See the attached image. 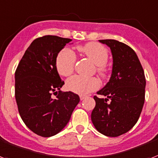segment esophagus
Returning <instances> with one entry per match:
<instances>
[{"label": "esophagus", "mask_w": 158, "mask_h": 158, "mask_svg": "<svg viewBox=\"0 0 158 158\" xmlns=\"http://www.w3.org/2000/svg\"><path fill=\"white\" fill-rule=\"evenodd\" d=\"M87 96H85V95H81L80 96V99L81 100H83V99H85V98H86Z\"/></svg>", "instance_id": "1"}]
</instances>
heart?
<instances>
[{"mask_svg": "<svg viewBox=\"0 0 158 158\" xmlns=\"http://www.w3.org/2000/svg\"><path fill=\"white\" fill-rule=\"evenodd\" d=\"M79 52L89 58L97 66V72L102 77H105L107 73L105 64L108 59V51L103 45L97 42H89L78 46ZM76 55L73 50L65 48L59 53L55 67L59 75L69 77L73 73L75 69ZM99 81L96 77H83L81 76H74L67 81L66 86L70 91L85 95L94 91L99 87Z\"/></svg>", "mask_w": 158, "mask_h": 158, "instance_id": "heart-1", "label": "heart"}]
</instances>
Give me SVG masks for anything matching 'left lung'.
I'll use <instances>...</instances> for the list:
<instances>
[{"label":"left lung","instance_id":"left-lung-1","mask_svg":"<svg viewBox=\"0 0 158 158\" xmlns=\"http://www.w3.org/2000/svg\"><path fill=\"white\" fill-rule=\"evenodd\" d=\"M99 41L110 47L113 71L109 81L97 92L107 98L94 96L91 121L101 134L117 137L129 131L140 116L145 99L144 72L130 46L113 39Z\"/></svg>","mask_w":158,"mask_h":158}]
</instances>
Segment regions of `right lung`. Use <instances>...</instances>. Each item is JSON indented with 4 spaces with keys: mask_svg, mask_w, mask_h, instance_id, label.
<instances>
[{
    "mask_svg": "<svg viewBox=\"0 0 158 158\" xmlns=\"http://www.w3.org/2000/svg\"><path fill=\"white\" fill-rule=\"evenodd\" d=\"M71 41L51 35L35 39L15 71V99L20 117L29 129L42 137L64 129L80 101L73 92L60 90L64 81L55 67L58 54Z\"/></svg>",
    "mask_w": 158,
    "mask_h": 158,
    "instance_id": "obj_1",
    "label": "right lung"
}]
</instances>
